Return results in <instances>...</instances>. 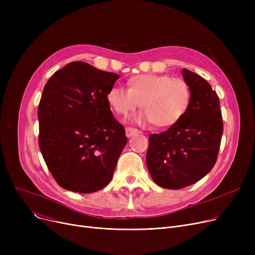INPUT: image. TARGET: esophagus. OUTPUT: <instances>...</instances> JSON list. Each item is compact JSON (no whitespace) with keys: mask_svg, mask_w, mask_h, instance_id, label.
<instances>
[{"mask_svg":"<svg viewBox=\"0 0 255 255\" xmlns=\"http://www.w3.org/2000/svg\"><path fill=\"white\" fill-rule=\"evenodd\" d=\"M140 133V131L136 128H132V127H126V136L127 137H131L135 134H138Z\"/></svg>","mask_w":255,"mask_h":255,"instance_id":"obj_1","label":"esophagus"}]
</instances>
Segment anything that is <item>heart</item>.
Here are the masks:
<instances>
[{
  "instance_id": "heart-1",
  "label": "heart",
  "mask_w": 255,
  "mask_h": 255,
  "mask_svg": "<svg viewBox=\"0 0 255 255\" xmlns=\"http://www.w3.org/2000/svg\"><path fill=\"white\" fill-rule=\"evenodd\" d=\"M128 89L114 86L106 94L111 109L127 117L140 105L138 123L153 122L157 127L176 125L185 116L191 101L189 85L183 78L167 74L145 73L131 77Z\"/></svg>"
}]
</instances>
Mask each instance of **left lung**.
<instances>
[{
	"label": "left lung",
	"instance_id": "obj_1",
	"mask_svg": "<svg viewBox=\"0 0 255 255\" xmlns=\"http://www.w3.org/2000/svg\"><path fill=\"white\" fill-rule=\"evenodd\" d=\"M191 101L179 122L160 134H151L146 166L153 181L166 189L190 186L217 161L223 122L216 92L202 76L183 69Z\"/></svg>",
	"mask_w": 255,
	"mask_h": 255
}]
</instances>
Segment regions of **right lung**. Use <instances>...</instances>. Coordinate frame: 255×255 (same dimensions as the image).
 Listing matches in <instances>:
<instances>
[{
  "label": "right lung",
  "instance_id": "right-lung-1",
  "mask_svg": "<svg viewBox=\"0 0 255 255\" xmlns=\"http://www.w3.org/2000/svg\"><path fill=\"white\" fill-rule=\"evenodd\" d=\"M120 76L71 62L46 83L38 106L39 148L64 189L92 193L113 178L127 143L106 94Z\"/></svg>",
  "mask_w": 255,
  "mask_h": 255
}]
</instances>
